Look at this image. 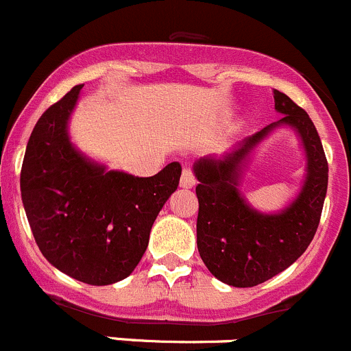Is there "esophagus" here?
I'll return each mask as SVG.
<instances>
[{"instance_id":"esophagus-1","label":"esophagus","mask_w":351,"mask_h":351,"mask_svg":"<svg viewBox=\"0 0 351 351\" xmlns=\"http://www.w3.org/2000/svg\"><path fill=\"white\" fill-rule=\"evenodd\" d=\"M196 184V179H195V173H193L191 169H184L182 170V176H181V188H195Z\"/></svg>"}]
</instances>
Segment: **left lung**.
<instances>
[{
    "instance_id": "1",
    "label": "left lung",
    "mask_w": 351,
    "mask_h": 351,
    "mask_svg": "<svg viewBox=\"0 0 351 351\" xmlns=\"http://www.w3.org/2000/svg\"><path fill=\"white\" fill-rule=\"evenodd\" d=\"M278 122L269 123L222 156H203L193 165L199 210L196 245L206 269L234 288L262 285L288 269L308 248L319 228L328 193V160L308 113L274 89ZM293 128L306 152V181L297 198L276 214L255 210L239 191L251 152L279 127Z\"/></svg>"
}]
</instances>
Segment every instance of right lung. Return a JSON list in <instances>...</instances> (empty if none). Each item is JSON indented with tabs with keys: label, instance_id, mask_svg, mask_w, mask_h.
<instances>
[{
	"label": "right lung",
	"instance_id": "add662e5",
	"mask_svg": "<svg viewBox=\"0 0 351 351\" xmlns=\"http://www.w3.org/2000/svg\"><path fill=\"white\" fill-rule=\"evenodd\" d=\"M82 84L49 106L29 138L20 172L22 203L45 258L91 286L131 276L156 215L179 186L181 163L136 178L88 158L72 145L69 120Z\"/></svg>",
	"mask_w": 351,
	"mask_h": 351
}]
</instances>
